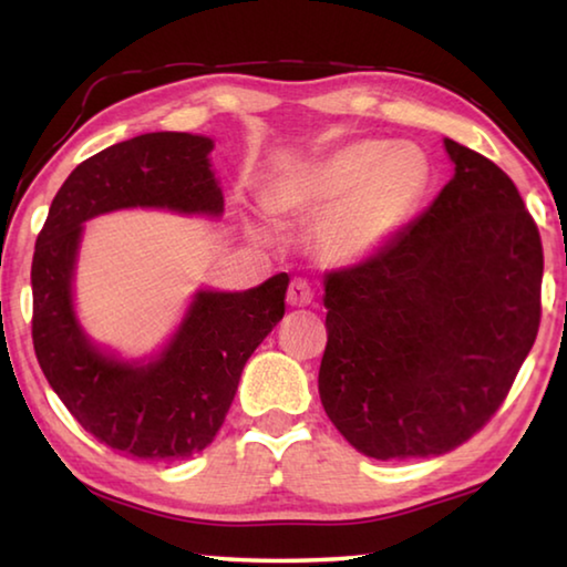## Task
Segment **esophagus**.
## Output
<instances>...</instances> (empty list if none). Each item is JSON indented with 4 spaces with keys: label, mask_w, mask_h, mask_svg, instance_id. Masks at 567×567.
I'll return each instance as SVG.
<instances>
[{
    "label": "esophagus",
    "mask_w": 567,
    "mask_h": 567,
    "mask_svg": "<svg viewBox=\"0 0 567 567\" xmlns=\"http://www.w3.org/2000/svg\"><path fill=\"white\" fill-rule=\"evenodd\" d=\"M312 300H315V292H312L310 282L300 280V277L292 280L290 290H287V302H290L292 307H307V305H312Z\"/></svg>",
    "instance_id": "1"
}]
</instances>
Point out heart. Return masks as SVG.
Masks as SVG:
<instances>
[{
	"label": "heart",
	"mask_w": 567,
	"mask_h": 567,
	"mask_svg": "<svg viewBox=\"0 0 567 567\" xmlns=\"http://www.w3.org/2000/svg\"><path fill=\"white\" fill-rule=\"evenodd\" d=\"M433 185L427 152L412 142L352 140L322 155L297 159L272 179L267 207L275 215L312 223V249L324 265L354 267L380 255L417 209ZM249 229L275 239L280 225L257 209Z\"/></svg>",
	"instance_id": "heart-1"
}]
</instances>
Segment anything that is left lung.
Returning a JSON list of instances; mask_svg holds the SVG:
<instances>
[{
    "label": "left lung",
    "mask_w": 567,
    "mask_h": 567,
    "mask_svg": "<svg viewBox=\"0 0 567 567\" xmlns=\"http://www.w3.org/2000/svg\"><path fill=\"white\" fill-rule=\"evenodd\" d=\"M455 175L372 260L324 277L322 408L358 453L437 457L511 390L540 324L543 245L505 172L443 140Z\"/></svg>",
    "instance_id": "8db88e82"
}]
</instances>
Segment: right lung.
<instances>
[{"instance_id":"right-lung-1","label":"right lung","mask_w":567,"mask_h":567,"mask_svg":"<svg viewBox=\"0 0 567 567\" xmlns=\"http://www.w3.org/2000/svg\"><path fill=\"white\" fill-rule=\"evenodd\" d=\"M215 140L147 132L74 167L52 199L32 260V338L56 398L100 443L142 460L189 457L223 427L245 362L285 315L290 277L249 290L197 287L175 332L145 358L94 342L76 312L84 223L120 209L223 217Z\"/></svg>"}]
</instances>
